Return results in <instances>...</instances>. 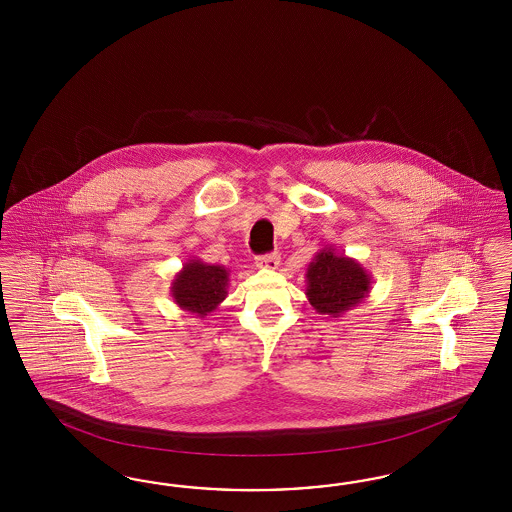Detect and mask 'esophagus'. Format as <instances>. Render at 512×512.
Masks as SVG:
<instances>
[{"mask_svg":"<svg viewBox=\"0 0 512 512\" xmlns=\"http://www.w3.org/2000/svg\"><path fill=\"white\" fill-rule=\"evenodd\" d=\"M255 264L263 270H276L279 266V255L278 253H268V255H261L255 259Z\"/></svg>","mask_w":512,"mask_h":512,"instance_id":"obj_1","label":"esophagus"}]
</instances>
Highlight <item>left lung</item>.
<instances>
[{
	"mask_svg": "<svg viewBox=\"0 0 512 512\" xmlns=\"http://www.w3.org/2000/svg\"><path fill=\"white\" fill-rule=\"evenodd\" d=\"M372 291V276L357 259L323 248L308 264L306 296L321 315L341 317L353 310Z\"/></svg>",
	"mask_w": 512,
	"mask_h": 512,
	"instance_id": "1",
	"label": "left lung"
}]
</instances>
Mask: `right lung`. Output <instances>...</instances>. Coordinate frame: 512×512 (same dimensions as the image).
Instances as JSON below:
<instances>
[{
  "label": "right lung",
  "instance_id": "obj_1",
  "mask_svg": "<svg viewBox=\"0 0 512 512\" xmlns=\"http://www.w3.org/2000/svg\"><path fill=\"white\" fill-rule=\"evenodd\" d=\"M229 287V270L221 264L189 259L171 283L174 304L204 319L225 300Z\"/></svg>",
  "mask_w": 512,
  "mask_h": 512
}]
</instances>
